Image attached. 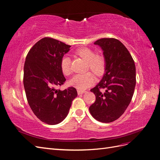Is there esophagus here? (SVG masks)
<instances>
[{
  "instance_id": "34e87169",
  "label": "esophagus",
  "mask_w": 160,
  "mask_h": 160,
  "mask_svg": "<svg viewBox=\"0 0 160 160\" xmlns=\"http://www.w3.org/2000/svg\"><path fill=\"white\" fill-rule=\"evenodd\" d=\"M86 91L85 90H77V93H78V95H80V94H83L84 93H85Z\"/></svg>"
}]
</instances>
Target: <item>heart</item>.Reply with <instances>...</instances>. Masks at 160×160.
Segmentation results:
<instances>
[{
  "instance_id": "heart-1",
  "label": "heart",
  "mask_w": 160,
  "mask_h": 160,
  "mask_svg": "<svg viewBox=\"0 0 160 160\" xmlns=\"http://www.w3.org/2000/svg\"><path fill=\"white\" fill-rule=\"evenodd\" d=\"M75 55L88 61V69H91L97 76L102 75L105 69L106 61L102 54H95L93 50L89 47H81L77 49ZM61 69L63 75L68 76L71 72V62L68 56H64L61 61ZM95 75L91 72L77 74L71 79L70 83L79 89H85L93 85Z\"/></svg>"
}]
</instances>
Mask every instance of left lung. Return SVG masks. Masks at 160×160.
Masks as SVG:
<instances>
[{
	"instance_id": "1",
	"label": "left lung",
	"mask_w": 160,
	"mask_h": 160,
	"mask_svg": "<svg viewBox=\"0 0 160 160\" xmlns=\"http://www.w3.org/2000/svg\"><path fill=\"white\" fill-rule=\"evenodd\" d=\"M94 44L103 51L105 73L91 89L96 99L89 109L96 120L110 123L122 115L132 101L136 83L135 65L127 48L116 38H100Z\"/></svg>"
}]
</instances>
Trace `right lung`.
Wrapping results in <instances>:
<instances>
[{"label":"right lung","mask_w":160,"mask_h":160,"mask_svg":"<svg viewBox=\"0 0 160 160\" xmlns=\"http://www.w3.org/2000/svg\"><path fill=\"white\" fill-rule=\"evenodd\" d=\"M71 47L55 38L45 37L32 46L26 57L23 84L27 101L37 118L47 124L61 122L77 96L72 87L63 91L57 89L66 81L61 61Z\"/></svg>","instance_id":"add662e5"}]
</instances>
